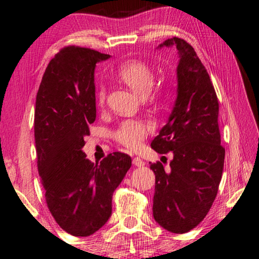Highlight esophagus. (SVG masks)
<instances>
[{"mask_svg": "<svg viewBox=\"0 0 259 259\" xmlns=\"http://www.w3.org/2000/svg\"><path fill=\"white\" fill-rule=\"evenodd\" d=\"M133 165L134 166H143V165H145V162H143L140 157H134L133 158Z\"/></svg>", "mask_w": 259, "mask_h": 259, "instance_id": "obj_1", "label": "esophagus"}]
</instances>
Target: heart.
<instances>
[{"label":"heart","instance_id":"obj_1","mask_svg":"<svg viewBox=\"0 0 259 259\" xmlns=\"http://www.w3.org/2000/svg\"><path fill=\"white\" fill-rule=\"evenodd\" d=\"M118 77L128 85L140 97H147L155 84V73L148 65L141 61H128L118 70ZM97 104L102 105L105 101V89L99 88L96 95ZM149 121L140 119H126L121 121L113 132V138L128 149H137L152 130Z\"/></svg>","mask_w":259,"mask_h":259}]
</instances>
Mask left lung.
I'll use <instances>...</instances> for the list:
<instances>
[{"mask_svg": "<svg viewBox=\"0 0 259 259\" xmlns=\"http://www.w3.org/2000/svg\"><path fill=\"white\" fill-rule=\"evenodd\" d=\"M158 47H176L180 61L174 109L150 145L158 154H174L169 170L161 162L150 164L155 174L153 215L168 232L184 234L207 215L221 182L225 148L219 102L207 70L189 42L174 37Z\"/></svg>", "mask_w": 259, "mask_h": 259, "instance_id": "1", "label": "left lung"}]
</instances>
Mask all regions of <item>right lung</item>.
Here are the masks:
<instances>
[{"mask_svg": "<svg viewBox=\"0 0 259 259\" xmlns=\"http://www.w3.org/2000/svg\"><path fill=\"white\" fill-rule=\"evenodd\" d=\"M109 54L68 46L50 61L35 98L38 172L52 215L73 236H90L112 213V196L132 165L116 152L94 164L82 148L96 119L95 67Z\"/></svg>", "mask_w": 259, "mask_h": 259, "instance_id": "1", "label": "right lung"}]
</instances>
